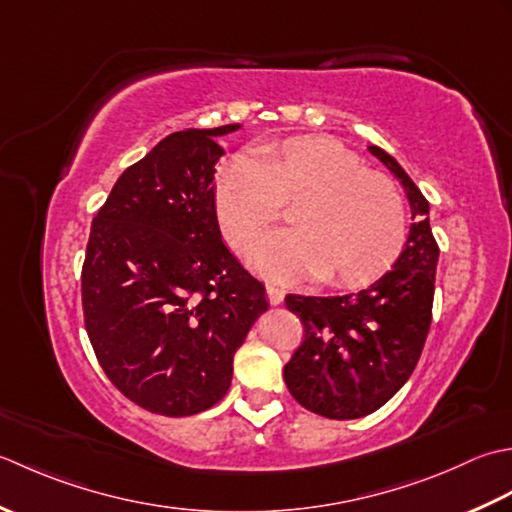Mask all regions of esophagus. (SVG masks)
I'll return each instance as SVG.
<instances>
[{"label":"esophagus","mask_w":512,"mask_h":512,"mask_svg":"<svg viewBox=\"0 0 512 512\" xmlns=\"http://www.w3.org/2000/svg\"><path fill=\"white\" fill-rule=\"evenodd\" d=\"M265 294L271 305H280L285 298V289H280L278 285H265Z\"/></svg>","instance_id":"obj_1"}]
</instances>
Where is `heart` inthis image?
Listing matches in <instances>:
<instances>
[{"mask_svg": "<svg viewBox=\"0 0 512 512\" xmlns=\"http://www.w3.org/2000/svg\"><path fill=\"white\" fill-rule=\"evenodd\" d=\"M291 207L296 229L269 236L252 256L274 278L316 276L327 285L362 287L398 258L404 201L387 174L325 137H294L238 161L216 187L218 225L227 245L247 256Z\"/></svg>", "mask_w": 512, "mask_h": 512, "instance_id": "1", "label": "heart"}]
</instances>
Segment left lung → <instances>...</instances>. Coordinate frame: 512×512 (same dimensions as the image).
<instances>
[{
  "mask_svg": "<svg viewBox=\"0 0 512 512\" xmlns=\"http://www.w3.org/2000/svg\"><path fill=\"white\" fill-rule=\"evenodd\" d=\"M409 198L413 223L400 258L378 283L347 296L287 294L285 305L305 329L285 364L289 393L329 420H356L387 404L411 378L433 318L437 247L429 201L400 163L375 145Z\"/></svg>",
  "mask_w": 512,
  "mask_h": 512,
  "instance_id": "8db88e82",
  "label": "left lung"
}]
</instances>
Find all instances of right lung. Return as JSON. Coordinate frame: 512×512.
<instances>
[{
  "label": "right lung",
  "mask_w": 512,
  "mask_h": 512,
  "mask_svg": "<svg viewBox=\"0 0 512 512\" xmlns=\"http://www.w3.org/2000/svg\"><path fill=\"white\" fill-rule=\"evenodd\" d=\"M165 137L114 183L81 267L83 322L110 382L168 417L210 409L232 384L234 353L267 309L265 287L229 254L216 218L214 139Z\"/></svg>",
  "instance_id": "right-lung-1"
}]
</instances>
